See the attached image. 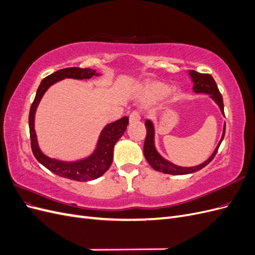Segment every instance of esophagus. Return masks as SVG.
I'll use <instances>...</instances> for the list:
<instances>
[{"instance_id": "obj_1", "label": "esophagus", "mask_w": 255, "mask_h": 255, "mask_svg": "<svg viewBox=\"0 0 255 255\" xmlns=\"http://www.w3.org/2000/svg\"><path fill=\"white\" fill-rule=\"evenodd\" d=\"M141 119V114L138 111H133L129 115V122L133 123L136 121H139Z\"/></svg>"}]
</instances>
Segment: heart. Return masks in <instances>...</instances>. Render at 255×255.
Returning a JSON list of instances; mask_svg holds the SVG:
<instances>
[{
	"label": "heart",
	"mask_w": 255,
	"mask_h": 255,
	"mask_svg": "<svg viewBox=\"0 0 255 255\" xmlns=\"http://www.w3.org/2000/svg\"><path fill=\"white\" fill-rule=\"evenodd\" d=\"M169 91V87L166 86L164 84L160 83H154L149 85L148 87L145 89L146 96L153 98V99H160L163 98L164 96H166Z\"/></svg>",
	"instance_id": "1"
}]
</instances>
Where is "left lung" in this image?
I'll return each mask as SVG.
<instances>
[{
	"label": "left lung",
	"instance_id": "left-lung-1",
	"mask_svg": "<svg viewBox=\"0 0 255 255\" xmlns=\"http://www.w3.org/2000/svg\"><path fill=\"white\" fill-rule=\"evenodd\" d=\"M189 74L191 76V80L194 81V91L197 92V94H207L211 95V97L215 100V102L217 103L220 107V110L222 114L225 115V111H223V100L222 96L220 94V91L218 89L217 84H216L215 80L213 79V76L208 73H199L195 70H189ZM145 127H146V136H145V140L143 144V154L145 159L148 160V163L151 165V167L156 171H160L163 173L167 174H174V175H182V174H189V173H194L196 171L201 170L202 168L207 166L213 160L215 157L216 153H217L219 145L221 141L225 138L226 134V126L223 128V133L221 139L217 145V148L214 151L212 154V156L205 160L203 164L196 166V167H180L171 164L170 161H168L161 157L157 151L155 150V146H154V128L153 125L150 120L145 121Z\"/></svg>",
	"mask_w": 255,
	"mask_h": 255
}]
</instances>
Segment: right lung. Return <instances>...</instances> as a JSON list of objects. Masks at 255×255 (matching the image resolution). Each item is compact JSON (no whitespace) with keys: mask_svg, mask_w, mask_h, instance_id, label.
<instances>
[{"mask_svg":"<svg viewBox=\"0 0 255 255\" xmlns=\"http://www.w3.org/2000/svg\"><path fill=\"white\" fill-rule=\"evenodd\" d=\"M94 75H99L96 70H92L90 68L83 69L79 67L60 69V70L48 75L47 78H44L41 81L39 87L37 89L36 97L34 99V102L32 103V106H30L28 116L30 146H32V151L36 159L45 168H48L51 172L61 177H66V179L79 182L96 180L109 170V168L113 163L114 145L119 140V138L123 135V133L126 132L127 127L128 125V118L123 117L117 121L110 123V125H107L104 128L101 136H100L97 149L92 155L79 161L66 163V161L52 159L45 156L40 151L37 143V137L34 128L35 112L42 96L44 95V92L54 83L64 80L66 78L76 80L90 79Z\"/></svg>","mask_w":255,"mask_h":255,"instance_id":"add662e5","label":"right lung"}]
</instances>
